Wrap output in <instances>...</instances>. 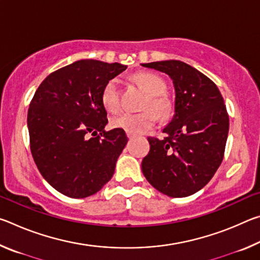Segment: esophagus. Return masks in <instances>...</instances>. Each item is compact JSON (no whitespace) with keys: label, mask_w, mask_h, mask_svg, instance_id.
I'll return each mask as SVG.
<instances>
[{"label":"esophagus","mask_w":260,"mask_h":260,"mask_svg":"<svg viewBox=\"0 0 260 260\" xmlns=\"http://www.w3.org/2000/svg\"><path fill=\"white\" fill-rule=\"evenodd\" d=\"M127 136H128V139H132V138H134V134H131V133H127Z\"/></svg>","instance_id":"1"}]
</instances>
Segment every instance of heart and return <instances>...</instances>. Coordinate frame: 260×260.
I'll list each match as a JSON object with an SVG mask.
<instances>
[{
    "label": "heart",
    "mask_w": 260,
    "mask_h": 260,
    "mask_svg": "<svg viewBox=\"0 0 260 260\" xmlns=\"http://www.w3.org/2000/svg\"><path fill=\"white\" fill-rule=\"evenodd\" d=\"M136 85L144 93L142 110L138 113L122 112L114 116L111 119V126L114 128L124 129L126 133L141 134L150 129L157 120V114L161 119H167L174 112V102L171 96L165 91V81L152 72H136L132 76ZM101 102L109 111H116L119 107V91H118L117 80L111 79L105 83Z\"/></svg>",
    "instance_id": "b5f03b06"
}]
</instances>
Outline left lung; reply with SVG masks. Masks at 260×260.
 <instances>
[{"label":"left lung","mask_w":260,"mask_h":260,"mask_svg":"<svg viewBox=\"0 0 260 260\" xmlns=\"http://www.w3.org/2000/svg\"><path fill=\"white\" fill-rule=\"evenodd\" d=\"M142 67L164 72L173 80V119L164 139L149 136L150 151L142 172L158 191L171 197L192 195L208 183L221 164L230 117L215 83L181 60H161Z\"/></svg>","instance_id":"1"}]
</instances>
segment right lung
I'll list each match as a JSON object with an SVG mask.
<instances>
[{"instance_id": "1", "label": "right lung", "mask_w": 260, "mask_h": 260, "mask_svg": "<svg viewBox=\"0 0 260 260\" xmlns=\"http://www.w3.org/2000/svg\"><path fill=\"white\" fill-rule=\"evenodd\" d=\"M126 69L94 59L74 61L50 73L30 101L33 159L46 181L65 196H91L112 178L128 139L124 129H104L108 118L101 93Z\"/></svg>"}]
</instances>
